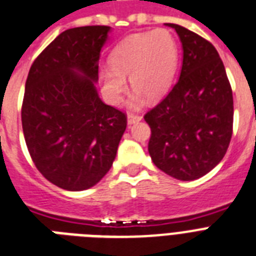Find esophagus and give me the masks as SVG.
<instances>
[{
  "mask_svg": "<svg viewBox=\"0 0 256 256\" xmlns=\"http://www.w3.org/2000/svg\"><path fill=\"white\" fill-rule=\"evenodd\" d=\"M140 120H142V117H140V116H138V114H132V113L128 114V124H136V122H139Z\"/></svg>",
  "mask_w": 256,
  "mask_h": 256,
  "instance_id": "34e87169",
  "label": "esophagus"
}]
</instances>
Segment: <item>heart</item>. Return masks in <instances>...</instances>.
Returning a JSON list of instances; mask_svg holds the SVG:
<instances>
[{
	"label": "heart",
	"mask_w": 256,
	"mask_h": 256,
	"mask_svg": "<svg viewBox=\"0 0 256 256\" xmlns=\"http://www.w3.org/2000/svg\"><path fill=\"white\" fill-rule=\"evenodd\" d=\"M110 70L101 72L104 94L112 104H120L126 90V76L135 90L132 104L143 94L156 100L171 88L178 66V46L168 30L130 35L120 42L109 56Z\"/></svg>",
	"instance_id": "b5f03b06"
}]
</instances>
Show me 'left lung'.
<instances>
[{"instance_id":"obj_1","label":"left lung","mask_w":256,"mask_h":256,"mask_svg":"<svg viewBox=\"0 0 256 256\" xmlns=\"http://www.w3.org/2000/svg\"><path fill=\"white\" fill-rule=\"evenodd\" d=\"M182 46L180 78L144 116L151 128L148 152L172 178L190 182L225 156L232 134V92L221 58L210 42L175 24Z\"/></svg>"}]
</instances>
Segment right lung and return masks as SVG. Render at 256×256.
Masks as SVG:
<instances>
[{"mask_svg": "<svg viewBox=\"0 0 256 256\" xmlns=\"http://www.w3.org/2000/svg\"><path fill=\"white\" fill-rule=\"evenodd\" d=\"M109 26L74 27L56 36L35 59L22 104V128L35 167L66 190H84L106 175L128 118L104 104L100 52Z\"/></svg>", "mask_w": 256, "mask_h": 256, "instance_id": "add662e5", "label": "right lung"}]
</instances>
